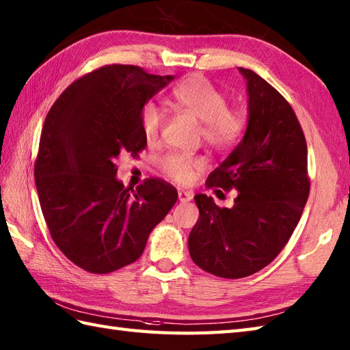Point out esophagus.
<instances>
[{"mask_svg":"<svg viewBox=\"0 0 350 350\" xmlns=\"http://www.w3.org/2000/svg\"><path fill=\"white\" fill-rule=\"evenodd\" d=\"M178 199H180V202H183V204H185V202L193 199V193L189 190H178Z\"/></svg>","mask_w":350,"mask_h":350,"instance_id":"1","label":"esophagus"}]
</instances>
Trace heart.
<instances>
[{
  "instance_id": "b5f03b06",
  "label": "heart",
  "mask_w": 350,
  "mask_h": 350,
  "mask_svg": "<svg viewBox=\"0 0 350 350\" xmlns=\"http://www.w3.org/2000/svg\"><path fill=\"white\" fill-rule=\"evenodd\" d=\"M170 102L178 112L195 116L202 121L200 133L204 141L214 150L234 148L245 133V116L228 107V98L204 76H190L172 90ZM141 129L145 139L154 142L160 135L163 116L159 107L146 103L141 109ZM160 166L174 181L187 184L204 166L198 155L169 152L160 160Z\"/></svg>"
}]
</instances>
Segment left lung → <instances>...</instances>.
I'll return each instance as SVG.
<instances>
[{
	"mask_svg": "<svg viewBox=\"0 0 350 350\" xmlns=\"http://www.w3.org/2000/svg\"><path fill=\"white\" fill-rule=\"evenodd\" d=\"M239 72L248 90L245 135L206 180L208 189L238 195L234 206L220 208L198 193L199 220L189 237L193 262L221 278L269 265L293 234L310 193L306 136L292 106L259 75Z\"/></svg>",
	"mask_w": 350,
	"mask_h": 350,
	"instance_id": "obj_1",
	"label": "left lung"
}]
</instances>
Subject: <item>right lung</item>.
Segmentation results:
<instances>
[{"label":"right lung","instance_id":"1","mask_svg":"<svg viewBox=\"0 0 350 350\" xmlns=\"http://www.w3.org/2000/svg\"><path fill=\"white\" fill-rule=\"evenodd\" d=\"M174 76L111 64L83 75L46 115L34 163L49 234L75 265L109 274L141 258L178 191L160 178L133 187L116 180L118 155L145 150L144 105Z\"/></svg>","mask_w":350,"mask_h":350}]
</instances>
